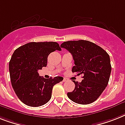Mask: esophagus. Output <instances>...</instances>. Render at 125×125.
Instances as JSON below:
<instances>
[{
    "label": "esophagus",
    "instance_id": "34e87169",
    "mask_svg": "<svg viewBox=\"0 0 125 125\" xmlns=\"http://www.w3.org/2000/svg\"><path fill=\"white\" fill-rule=\"evenodd\" d=\"M67 80L66 78H63V82H67Z\"/></svg>",
    "mask_w": 125,
    "mask_h": 125
}]
</instances>
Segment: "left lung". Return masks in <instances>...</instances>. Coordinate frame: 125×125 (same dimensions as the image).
I'll return each instance as SVG.
<instances>
[{
  "label": "left lung",
  "instance_id": "8db88e82",
  "mask_svg": "<svg viewBox=\"0 0 125 125\" xmlns=\"http://www.w3.org/2000/svg\"><path fill=\"white\" fill-rule=\"evenodd\" d=\"M60 47L73 55L75 64L73 73L83 74L82 82L73 80L75 88L68 92V98L78 104L92 103L108 85L112 69L108 54L94 43L83 40L64 42Z\"/></svg>",
  "mask_w": 125,
  "mask_h": 125
}]
</instances>
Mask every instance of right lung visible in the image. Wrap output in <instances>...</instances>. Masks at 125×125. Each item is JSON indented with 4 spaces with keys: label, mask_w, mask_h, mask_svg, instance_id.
<instances>
[{
    "label": "right lung",
    "mask_w": 125,
    "mask_h": 125,
    "mask_svg": "<svg viewBox=\"0 0 125 125\" xmlns=\"http://www.w3.org/2000/svg\"><path fill=\"white\" fill-rule=\"evenodd\" d=\"M56 50H62L57 42H29L13 52L9 63L10 78L15 94L25 105L36 107L47 103L53 86L63 80L61 76L45 79L38 73Z\"/></svg>",
    "instance_id": "1"
}]
</instances>
